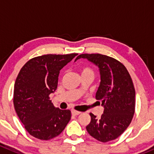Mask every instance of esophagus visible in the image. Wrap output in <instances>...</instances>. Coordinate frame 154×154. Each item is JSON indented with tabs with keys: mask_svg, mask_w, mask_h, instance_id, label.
<instances>
[{
	"mask_svg": "<svg viewBox=\"0 0 154 154\" xmlns=\"http://www.w3.org/2000/svg\"><path fill=\"white\" fill-rule=\"evenodd\" d=\"M71 114H72L73 116H78V115H80V112L78 111H76V110H72V111H71Z\"/></svg>",
	"mask_w": 154,
	"mask_h": 154,
	"instance_id": "1",
	"label": "esophagus"
}]
</instances>
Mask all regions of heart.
Masks as SVG:
<instances>
[{
	"label": "heart",
	"instance_id": "1",
	"mask_svg": "<svg viewBox=\"0 0 154 154\" xmlns=\"http://www.w3.org/2000/svg\"><path fill=\"white\" fill-rule=\"evenodd\" d=\"M80 71L81 76L86 75V74H94L93 69L90 68V67H87V66H81V67H80Z\"/></svg>",
	"mask_w": 154,
	"mask_h": 154
}]
</instances>
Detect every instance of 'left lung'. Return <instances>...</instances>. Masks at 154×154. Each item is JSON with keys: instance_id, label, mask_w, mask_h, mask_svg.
Listing matches in <instances>:
<instances>
[{"instance_id": "obj_1", "label": "left lung", "mask_w": 154, "mask_h": 154, "mask_svg": "<svg viewBox=\"0 0 154 154\" xmlns=\"http://www.w3.org/2000/svg\"><path fill=\"white\" fill-rule=\"evenodd\" d=\"M80 58H87L98 66L101 82L96 99L104 107L100 119L90 113L91 121L86 128L99 141L115 140L127 129L134 114L135 90L131 77L124 64L113 57L101 54H82L75 61Z\"/></svg>"}]
</instances>
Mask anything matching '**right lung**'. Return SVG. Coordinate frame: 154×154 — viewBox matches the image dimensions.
<instances>
[{
	"label": "right lung",
	"instance_id": "obj_1",
	"mask_svg": "<svg viewBox=\"0 0 154 154\" xmlns=\"http://www.w3.org/2000/svg\"><path fill=\"white\" fill-rule=\"evenodd\" d=\"M77 54L38 56L20 70L14 84V109L32 137L43 140L54 138L70 120V110L54 107L49 96L57 89L60 70Z\"/></svg>",
	"mask_w": 154,
	"mask_h": 154
}]
</instances>
